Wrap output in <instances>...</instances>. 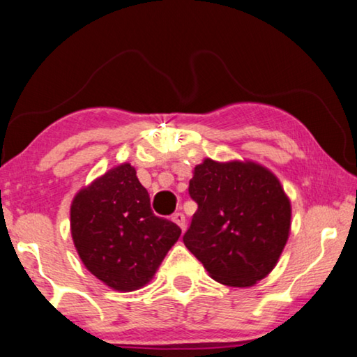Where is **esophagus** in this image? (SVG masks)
I'll return each instance as SVG.
<instances>
[{"mask_svg": "<svg viewBox=\"0 0 357 357\" xmlns=\"http://www.w3.org/2000/svg\"><path fill=\"white\" fill-rule=\"evenodd\" d=\"M172 219H173V222L176 223V225H179V228L184 231V229H185V215H184L183 213H176V214H173Z\"/></svg>", "mask_w": 357, "mask_h": 357, "instance_id": "esophagus-1", "label": "esophagus"}]
</instances>
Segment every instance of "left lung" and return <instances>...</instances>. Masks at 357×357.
Instances as JSON below:
<instances>
[{
  "mask_svg": "<svg viewBox=\"0 0 357 357\" xmlns=\"http://www.w3.org/2000/svg\"><path fill=\"white\" fill-rule=\"evenodd\" d=\"M189 193L198 209L184 244L222 285L247 288L275 268L291 228L279 178L252 160L204 159Z\"/></svg>",
  "mask_w": 357,
  "mask_h": 357,
  "instance_id": "8db88e82",
  "label": "left lung"
}]
</instances>
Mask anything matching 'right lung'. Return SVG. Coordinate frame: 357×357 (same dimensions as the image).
I'll list each match as a JSON object with an SVG mask.
<instances>
[{
    "instance_id": "right-lung-1",
    "label": "right lung",
    "mask_w": 357,
    "mask_h": 357,
    "mask_svg": "<svg viewBox=\"0 0 357 357\" xmlns=\"http://www.w3.org/2000/svg\"><path fill=\"white\" fill-rule=\"evenodd\" d=\"M70 233L89 273L116 291H135L153 279L181 228L153 213L148 190L126 162L78 190Z\"/></svg>"
}]
</instances>
